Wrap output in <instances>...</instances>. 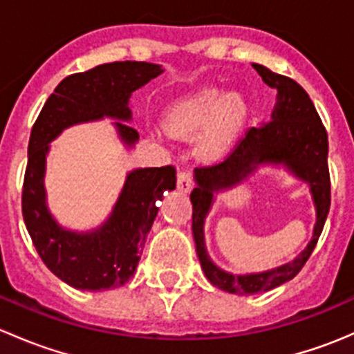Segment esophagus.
<instances>
[{
  "mask_svg": "<svg viewBox=\"0 0 354 354\" xmlns=\"http://www.w3.org/2000/svg\"><path fill=\"white\" fill-rule=\"evenodd\" d=\"M192 188H194V180H192L190 173H187V171L178 173V190H180L181 194H188Z\"/></svg>",
  "mask_w": 354,
  "mask_h": 354,
  "instance_id": "obj_1",
  "label": "esophagus"
}]
</instances>
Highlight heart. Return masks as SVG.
Masks as SVG:
<instances>
[{
	"label": "heart",
	"instance_id": "heart-1",
	"mask_svg": "<svg viewBox=\"0 0 354 354\" xmlns=\"http://www.w3.org/2000/svg\"><path fill=\"white\" fill-rule=\"evenodd\" d=\"M248 121V104L236 92L200 88L178 99L164 113V128L178 138L195 134V154L207 162L224 159L240 138Z\"/></svg>",
	"mask_w": 354,
	"mask_h": 354
}]
</instances>
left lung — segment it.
<instances>
[{"label":"left lung","instance_id":"left-lung-1","mask_svg":"<svg viewBox=\"0 0 354 354\" xmlns=\"http://www.w3.org/2000/svg\"><path fill=\"white\" fill-rule=\"evenodd\" d=\"M262 80L276 91V102L269 123L248 130L234 152L224 162L212 167H197V187L190 194L197 255L210 284L231 295H255L291 281L312 255L326 224L330 207V180L327 156L329 140L312 99L301 85L269 68L252 63ZM262 167H283L295 179L307 185L316 209L313 240L292 261L262 273L233 274L209 259L205 245V219L216 195L239 186Z\"/></svg>","mask_w":354,"mask_h":354}]
</instances>
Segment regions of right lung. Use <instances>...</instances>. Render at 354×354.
I'll use <instances>...</instances> for the list:
<instances>
[{
	"mask_svg": "<svg viewBox=\"0 0 354 354\" xmlns=\"http://www.w3.org/2000/svg\"><path fill=\"white\" fill-rule=\"evenodd\" d=\"M164 68L145 62H116L63 78L39 114L25 171L22 214L42 262L68 286L104 291L123 286L137 270L142 250L157 216L164 192L176 188L173 166L135 167L104 223L92 230H70L58 223L48 205L46 162L51 142L66 128L114 120L116 137L127 151L138 142L130 127V99L135 91L159 77Z\"/></svg>",
	"mask_w": 354,
	"mask_h": 354,
	"instance_id": "1",
	"label": "right lung"
}]
</instances>
